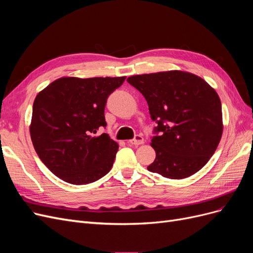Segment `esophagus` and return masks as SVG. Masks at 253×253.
<instances>
[{"label": "esophagus", "instance_id": "34e87169", "mask_svg": "<svg viewBox=\"0 0 253 253\" xmlns=\"http://www.w3.org/2000/svg\"><path fill=\"white\" fill-rule=\"evenodd\" d=\"M128 142L131 144H135V145H139V144H142L144 142L143 140V137L141 135H136L134 139H131L128 140Z\"/></svg>", "mask_w": 253, "mask_h": 253}]
</instances>
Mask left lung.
<instances>
[{
    "mask_svg": "<svg viewBox=\"0 0 253 253\" xmlns=\"http://www.w3.org/2000/svg\"><path fill=\"white\" fill-rule=\"evenodd\" d=\"M126 81L143 95L157 124L151 140L156 158L148 170L171 179L200 171L223 134L216 91L198 76L180 71L136 75Z\"/></svg>",
    "mask_w": 253,
    "mask_h": 253,
    "instance_id": "1",
    "label": "left lung"
}]
</instances>
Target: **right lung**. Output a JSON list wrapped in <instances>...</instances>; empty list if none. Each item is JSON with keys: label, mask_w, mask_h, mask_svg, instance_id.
<instances>
[{"label": "right lung", "mask_w": 253, "mask_h": 253, "mask_svg": "<svg viewBox=\"0 0 253 253\" xmlns=\"http://www.w3.org/2000/svg\"><path fill=\"white\" fill-rule=\"evenodd\" d=\"M126 77H63L37 95L30 137L42 163L72 185L100 179L112 169L118 143L105 127L106 100Z\"/></svg>", "instance_id": "obj_1"}]
</instances>
